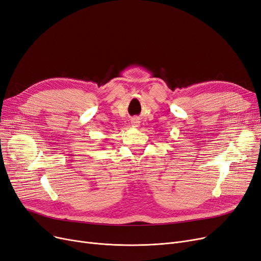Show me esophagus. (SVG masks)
Masks as SVG:
<instances>
[{
    "label": "esophagus",
    "instance_id": "esophagus-1",
    "mask_svg": "<svg viewBox=\"0 0 261 261\" xmlns=\"http://www.w3.org/2000/svg\"><path fill=\"white\" fill-rule=\"evenodd\" d=\"M132 124H133V127H139L140 126V120L138 118H133L132 119Z\"/></svg>",
    "mask_w": 261,
    "mask_h": 261
}]
</instances>
